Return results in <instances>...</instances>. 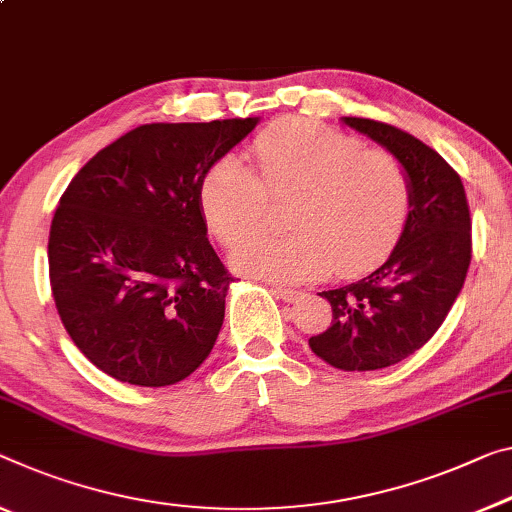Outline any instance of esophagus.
I'll return each mask as SVG.
<instances>
[{
    "mask_svg": "<svg viewBox=\"0 0 512 512\" xmlns=\"http://www.w3.org/2000/svg\"><path fill=\"white\" fill-rule=\"evenodd\" d=\"M272 293L277 295V300H283V302H295L297 297L302 295L300 290H295V288H286V286H272Z\"/></svg>",
    "mask_w": 512,
    "mask_h": 512,
    "instance_id": "1",
    "label": "esophagus"
}]
</instances>
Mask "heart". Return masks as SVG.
<instances>
[{"mask_svg":"<svg viewBox=\"0 0 512 512\" xmlns=\"http://www.w3.org/2000/svg\"><path fill=\"white\" fill-rule=\"evenodd\" d=\"M258 174L226 155L201 183V210L226 247L262 228L269 201L290 200L281 239H251L233 254L251 277L300 283L329 272L357 277L389 256L412 210L403 162L382 148L306 119H283L254 141Z\"/></svg>","mask_w":512,"mask_h":512,"instance_id":"obj_1","label":"heart"}]
</instances>
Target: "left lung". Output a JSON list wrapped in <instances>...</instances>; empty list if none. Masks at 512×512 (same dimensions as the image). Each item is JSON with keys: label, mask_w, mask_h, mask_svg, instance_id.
<instances>
[{"label": "left lung", "mask_w": 512, "mask_h": 512, "mask_svg": "<svg viewBox=\"0 0 512 512\" xmlns=\"http://www.w3.org/2000/svg\"><path fill=\"white\" fill-rule=\"evenodd\" d=\"M343 123L403 162L412 210L387 263L350 286L322 290L332 325L309 345L341 371H377L414 355L448 316L471 263V217L465 185L437 151L387 123Z\"/></svg>", "instance_id": "8db88e82"}]
</instances>
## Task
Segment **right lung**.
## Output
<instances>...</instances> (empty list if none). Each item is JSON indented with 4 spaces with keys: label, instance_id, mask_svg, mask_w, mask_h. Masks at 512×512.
<instances>
[{
    "label": "right lung",
    "instance_id": "obj_1",
    "mask_svg": "<svg viewBox=\"0 0 512 512\" xmlns=\"http://www.w3.org/2000/svg\"><path fill=\"white\" fill-rule=\"evenodd\" d=\"M256 123L139 125L70 180L50 226V286L102 373L169 387L210 355L233 277L208 242L201 183Z\"/></svg>",
    "mask_w": 512,
    "mask_h": 512
}]
</instances>
